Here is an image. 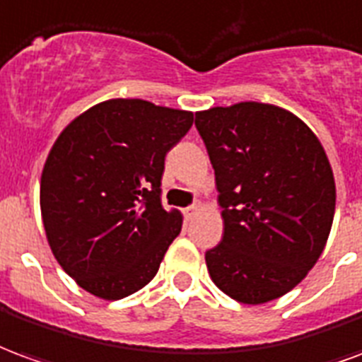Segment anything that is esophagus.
<instances>
[{
    "label": "esophagus",
    "instance_id": "esophagus-1",
    "mask_svg": "<svg viewBox=\"0 0 362 362\" xmlns=\"http://www.w3.org/2000/svg\"><path fill=\"white\" fill-rule=\"evenodd\" d=\"M200 208H202V206H200V202H194L192 206L185 208V218H187V220H192V218H194V216L199 214Z\"/></svg>",
    "mask_w": 362,
    "mask_h": 362
}]
</instances>
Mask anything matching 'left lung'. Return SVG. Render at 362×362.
Here are the masks:
<instances>
[{
    "instance_id": "8db88e82",
    "label": "left lung",
    "mask_w": 362,
    "mask_h": 362,
    "mask_svg": "<svg viewBox=\"0 0 362 362\" xmlns=\"http://www.w3.org/2000/svg\"><path fill=\"white\" fill-rule=\"evenodd\" d=\"M216 173L223 237L208 274L243 305L286 295L316 264L336 212V181L310 127L284 107L239 102L194 113Z\"/></svg>"
}]
</instances>
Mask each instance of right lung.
<instances>
[{
    "instance_id": "1",
    "label": "right lung",
    "mask_w": 362,
    "mask_h": 362,
    "mask_svg": "<svg viewBox=\"0 0 362 362\" xmlns=\"http://www.w3.org/2000/svg\"><path fill=\"white\" fill-rule=\"evenodd\" d=\"M192 112L113 98L65 127L44 163L40 210L49 249L76 286L117 300L154 278L183 216L160 200L163 160Z\"/></svg>"
}]
</instances>
